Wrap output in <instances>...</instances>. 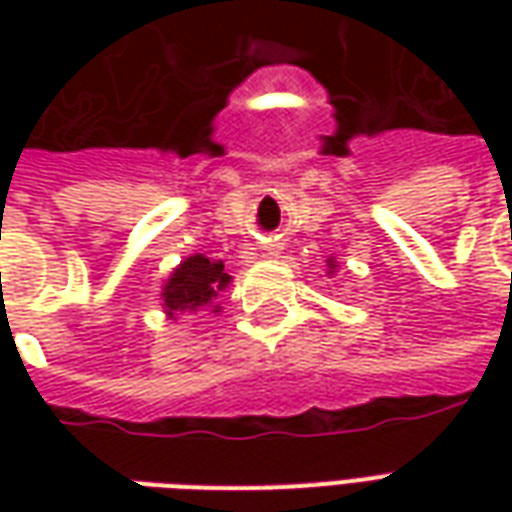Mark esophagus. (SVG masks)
Segmentation results:
<instances>
[{
	"label": "esophagus",
	"instance_id": "34e87169",
	"mask_svg": "<svg viewBox=\"0 0 512 512\" xmlns=\"http://www.w3.org/2000/svg\"><path fill=\"white\" fill-rule=\"evenodd\" d=\"M268 255H279V249H277V246H271V249H268Z\"/></svg>",
	"mask_w": 512,
	"mask_h": 512
}]
</instances>
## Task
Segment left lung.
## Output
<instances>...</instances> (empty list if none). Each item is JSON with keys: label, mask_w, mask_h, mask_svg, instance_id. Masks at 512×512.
<instances>
[{"label": "left lung", "mask_w": 512, "mask_h": 512, "mask_svg": "<svg viewBox=\"0 0 512 512\" xmlns=\"http://www.w3.org/2000/svg\"><path fill=\"white\" fill-rule=\"evenodd\" d=\"M326 266H329V277H332L334 271H337V260H334V257H329V260H326Z\"/></svg>", "instance_id": "left-lung-1"}]
</instances>
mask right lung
Returning a JSON list of instances; mask_svg holds the SVG:
<instances>
[{"label":"right lung","mask_w":512,"mask_h":512,"mask_svg":"<svg viewBox=\"0 0 512 512\" xmlns=\"http://www.w3.org/2000/svg\"><path fill=\"white\" fill-rule=\"evenodd\" d=\"M233 277L227 274L222 260H211L205 255H189L172 268V274L161 288V307L169 321H178L180 315L197 312H222L216 299L230 288Z\"/></svg>","instance_id":"right-lung-1"}]
</instances>
